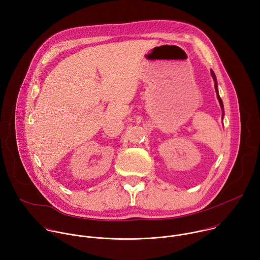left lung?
<instances>
[{
  "instance_id": "1",
  "label": "left lung",
  "mask_w": 260,
  "mask_h": 260,
  "mask_svg": "<svg viewBox=\"0 0 260 260\" xmlns=\"http://www.w3.org/2000/svg\"><path fill=\"white\" fill-rule=\"evenodd\" d=\"M211 76L213 77V80H214V82H215V84H214V86H215V91H216L217 99H218V101H219V104H220V107H221V110H222V120H223V117H224V108H223V103H222V100H221V98H220V95H219V91H218V84H217L216 75H215V73H214L212 70H211Z\"/></svg>"
}]
</instances>
